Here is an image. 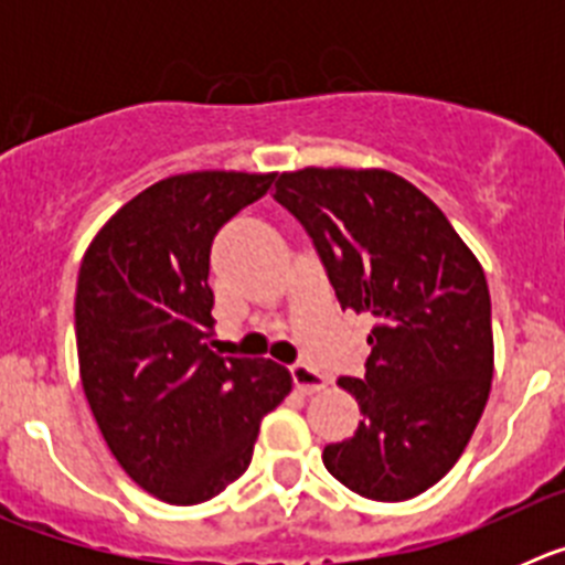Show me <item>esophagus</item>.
Segmentation results:
<instances>
[{"label": "esophagus", "mask_w": 565, "mask_h": 565, "mask_svg": "<svg viewBox=\"0 0 565 565\" xmlns=\"http://www.w3.org/2000/svg\"><path fill=\"white\" fill-rule=\"evenodd\" d=\"M291 376H294V384L299 387V393H308V396H311V393L326 391L328 387V379L322 376L319 371H313L311 364H306V362L294 364Z\"/></svg>", "instance_id": "obj_1"}]
</instances>
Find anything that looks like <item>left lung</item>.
<instances>
[{"mask_svg": "<svg viewBox=\"0 0 565 565\" xmlns=\"http://www.w3.org/2000/svg\"><path fill=\"white\" fill-rule=\"evenodd\" d=\"M274 201L313 239L342 311L376 319L364 376L339 379L362 422L328 444V472L371 501L441 481L492 384V306L481 263L441 209L387 169H299Z\"/></svg>", "mask_w": 565, "mask_h": 565, "instance_id": "8db88e82", "label": "left lung"}]
</instances>
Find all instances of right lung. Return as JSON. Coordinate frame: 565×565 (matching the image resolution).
<instances>
[{
    "label": "right lung",
    "instance_id": "obj_1",
    "mask_svg": "<svg viewBox=\"0 0 565 565\" xmlns=\"http://www.w3.org/2000/svg\"><path fill=\"white\" fill-rule=\"evenodd\" d=\"M274 174L189 172L135 194L89 243L76 286L84 396L115 461L149 495L189 507L252 463L259 422L291 393L271 359L209 348L214 234Z\"/></svg>",
    "mask_w": 565,
    "mask_h": 565
}]
</instances>
